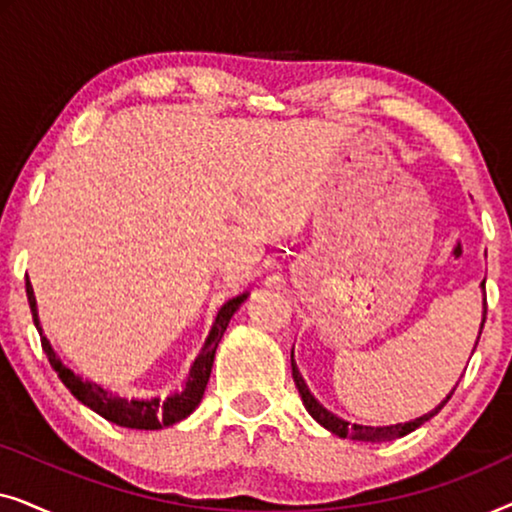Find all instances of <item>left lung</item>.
<instances>
[{"instance_id":"8db88e82","label":"left lung","mask_w":512,"mask_h":512,"mask_svg":"<svg viewBox=\"0 0 512 512\" xmlns=\"http://www.w3.org/2000/svg\"><path fill=\"white\" fill-rule=\"evenodd\" d=\"M482 286H485V282H482ZM485 317H487V296H485V312H482V326H485ZM482 326H480V333H482ZM478 340H480V335H478ZM475 345H478V342H475ZM291 370H293V382H296V387L300 391V398H303V405L307 408V412H310V415L317 419L321 426H324V429H328L340 438L370 440V443H380V440H394V438L408 436L410 431L419 429V426H422L424 422H429L433 415H438V412L443 410V405L452 398L454 389H457V387H454L450 394H447L445 401L438 405V408H433L431 412H426V415H422V417L412 419V422L391 424V426H363V424H352V422H347V419L333 415L331 410H326L324 405H321L317 398L310 394V389H307V384L303 380V375H300L296 361H293V354H291Z\"/></svg>"}]
</instances>
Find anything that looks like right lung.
Instances as JSON below:
<instances>
[{
    "mask_svg": "<svg viewBox=\"0 0 512 512\" xmlns=\"http://www.w3.org/2000/svg\"><path fill=\"white\" fill-rule=\"evenodd\" d=\"M27 303H30L32 310V319L34 326L39 328L41 335V326H39V314H37V300H34V291L30 279H27ZM249 293H240L237 298H230L226 305L221 307L219 314H216L212 331H209L205 347L200 349L198 359L193 361L191 373L186 377V387L179 394H172L167 398H121L116 394H111L109 389L100 387V384L83 380L74 373L72 368H67L65 363L58 359V354L53 352L51 342H48L46 335H41V347L51 361V366L62 384L72 391L76 401H81L83 405H88L90 410H95L97 415H102L109 422H114L118 426H125V429H144V431H156L163 429V426H172L186 419L191 412L198 408V403L202 401V394H205L207 382H209V373H212L214 366V354L216 347L226 333L228 321L233 314L240 310V305L247 300Z\"/></svg>",
    "mask_w": 512,
    "mask_h": 512,
    "instance_id": "obj_1",
    "label": "right lung"
}]
</instances>
